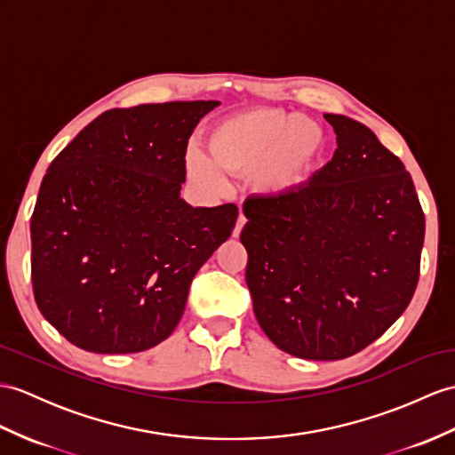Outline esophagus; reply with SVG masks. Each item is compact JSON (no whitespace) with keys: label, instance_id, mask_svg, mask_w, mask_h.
I'll return each mask as SVG.
<instances>
[{"label":"esophagus","instance_id":"esophagus-1","mask_svg":"<svg viewBox=\"0 0 455 455\" xmlns=\"http://www.w3.org/2000/svg\"><path fill=\"white\" fill-rule=\"evenodd\" d=\"M245 221H247V218L243 216V212H239V218H237V224H235V228H234V237H239V234H241V229H243V226H245Z\"/></svg>","mask_w":455,"mask_h":455}]
</instances>
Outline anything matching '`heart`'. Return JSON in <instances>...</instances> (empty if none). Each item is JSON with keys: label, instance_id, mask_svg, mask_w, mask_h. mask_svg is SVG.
Masks as SVG:
<instances>
[{"label": "heart", "instance_id": "b5f03b06", "mask_svg": "<svg viewBox=\"0 0 455 455\" xmlns=\"http://www.w3.org/2000/svg\"><path fill=\"white\" fill-rule=\"evenodd\" d=\"M208 148L220 170L237 175L257 173V185L264 193L282 195L303 181L323 150V131L299 116L254 108L216 124L208 135ZM189 172L204 183H224L203 154H191Z\"/></svg>", "mask_w": 455, "mask_h": 455}]
</instances>
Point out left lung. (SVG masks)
Instances as JSON below:
<instances>
[{
  "mask_svg": "<svg viewBox=\"0 0 455 455\" xmlns=\"http://www.w3.org/2000/svg\"><path fill=\"white\" fill-rule=\"evenodd\" d=\"M338 148L307 185L247 198L245 280L264 334L338 361L379 339L419 282L425 214L402 160L359 121L326 114Z\"/></svg>",
  "mask_w": 455,
  "mask_h": 455,
  "instance_id": "obj_1",
  "label": "left lung"
}]
</instances>
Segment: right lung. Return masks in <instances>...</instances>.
I'll use <instances>...</instances> for the list:
<instances>
[{
  "instance_id": "1",
  "label": "right lung",
  "mask_w": 455,
  "mask_h": 455,
  "mask_svg": "<svg viewBox=\"0 0 455 455\" xmlns=\"http://www.w3.org/2000/svg\"><path fill=\"white\" fill-rule=\"evenodd\" d=\"M216 100L108 109L44 175L30 220V278L42 316L94 353L168 338L198 268L224 243L235 204L180 198L193 129Z\"/></svg>"
}]
</instances>
